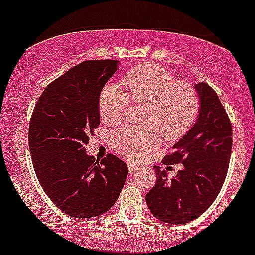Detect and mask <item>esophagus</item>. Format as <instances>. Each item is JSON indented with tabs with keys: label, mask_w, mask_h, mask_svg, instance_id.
Instances as JSON below:
<instances>
[{
	"label": "esophagus",
	"mask_w": 255,
	"mask_h": 255,
	"mask_svg": "<svg viewBox=\"0 0 255 255\" xmlns=\"http://www.w3.org/2000/svg\"><path fill=\"white\" fill-rule=\"evenodd\" d=\"M138 166L135 165H132V163H128V171H129V173H134L138 171Z\"/></svg>",
	"instance_id": "1"
}]
</instances>
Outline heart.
Masks as SVG:
<instances>
[{
	"instance_id": "heart-1",
	"label": "heart",
	"mask_w": 255,
	"mask_h": 255,
	"mask_svg": "<svg viewBox=\"0 0 255 255\" xmlns=\"http://www.w3.org/2000/svg\"><path fill=\"white\" fill-rule=\"evenodd\" d=\"M121 85L109 83L99 95L102 122L118 125L129 106L146 103L142 123L128 126L111 135L114 151L128 160H141L160 144V133L166 141L185 134L199 111V99L191 85L177 83L172 74L156 65H144L128 73Z\"/></svg>"
}]
</instances>
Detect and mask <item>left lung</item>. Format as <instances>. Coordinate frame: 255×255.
Instances as JSON below:
<instances>
[{"mask_svg": "<svg viewBox=\"0 0 255 255\" xmlns=\"http://www.w3.org/2000/svg\"><path fill=\"white\" fill-rule=\"evenodd\" d=\"M194 89L196 122L163 160L165 165L181 162L184 168L170 180L156 167V184L146 195L149 211L168 224H186L208 210L224 184L232 154V125L218 94L204 82Z\"/></svg>", "mask_w": 255, "mask_h": 255, "instance_id": "left-lung-1", "label": "left lung"}]
</instances>
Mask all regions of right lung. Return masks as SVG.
<instances>
[{"instance_id":"add662e5","label":"right lung","mask_w":255,"mask_h":255,"mask_svg":"<svg viewBox=\"0 0 255 255\" xmlns=\"http://www.w3.org/2000/svg\"><path fill=\"white\" fill-rule=\"evenodd\" d=\"M118 60H88L50 83L31 116L28 146L45 194L78 219L107 213L125 186L128 167L114 154L99 162L87 154L101 123L99 95Z\"/></svg>"}]
</instances>
